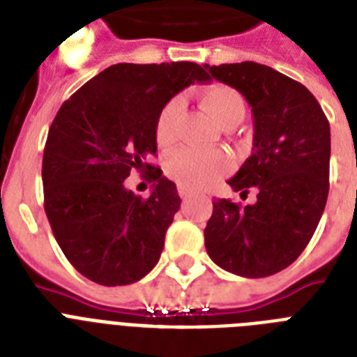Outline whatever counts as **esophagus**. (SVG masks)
Instances as JSON below:
<instances>
[{"label":"esophagus","mask_w":357,"mask_h":357,"mask_svg":"<svg viewBox=\"0 0 357 357\" xmlns=\"http://www.w3.org/2000/svg\"><path fill=\"white\" fill-rule=\"evenodd\" d=\"M178 195H181L182 199H190V197L193 195V190L192 188H186L182 186V184H178Z\"/></svg>","instance_id":"34e87169"}]
</instances>
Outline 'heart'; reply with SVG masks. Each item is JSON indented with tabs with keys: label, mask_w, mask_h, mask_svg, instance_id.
I'll list each match as a JSON object with an SVG mask.
<instances>
[{
	"label": "heart",
	"mask_w": 357,
	"mask_h": 357,
	"mask_svg": "<svg viewBox=\"0 0 357 357\" xmlns=\"http://www.w3.org/2000/svg\"><path fill=\"white\" fill-rule=\"evenodd\" d=\"M199 102L219 127H232L245 118V101L236 88L228 84H208L199 90ZM182 110L181 98L171 99L160 110L155 123V138L160 147H169L176 139V123ZM165 175L176 184L201 190L232 169V160L223 151H195L190 147L173 151L165 158Z\"/></svg>",
	"instance_id": "obj_1"
}]
</instances>
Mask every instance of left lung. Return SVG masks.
<instances>
[{
    "instance_id": "left-lung-1",
    "label": "left lung",
    "mask_w": 357,
    "mask_h": 357,
    "mask_svg": "<svg viewBox=\"0 0 357 357\" xmlns=\"http://www.w3.org/2000/svg\"><path fill=\"white\" fill-rule=\"evenodd\" d=\"M204 68L250 105L252 155L228 184L241 195L250 188L258 193L245 208L228 199L213 201L204 228L206 252L232 275L264 278L291 265L321 221L330 178V123L306 86L269 66Z\"/></svg>"
}]
</instances>
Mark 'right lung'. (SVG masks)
<instances>
[{
	"mask_svg": "<svg viewBox=\"0 0 357 357\" xmlns=\"http://www.w3.org/2000/svg\"><path fill=\"white\" fill-rule=\"evenodd\" d=\"M206 81L195 62H121L56 112L42 160L45 215L64 256L88 280L127 286L160 259L181 197L175 182L149 164L156 118L173 96ZM134 169L155 182L149 199L124 188Z\"/></svg>",
	"mask_w": 357,
	"mask_h": 357,
	"instance_id": "1",
	"label": "right lung"
}]
</instances>
